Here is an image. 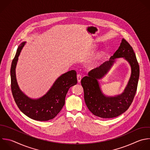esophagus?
I'll list each match as a JSON object with an SVG mask.
<instances>
[{
    "label": "esophagus",
    "mask_w": 150,
    "mask_h": 150,
    "mask_svg": "<svg viewBox=\"0 0 150 150\" xmlns=\"http://www.w3.org/2000/svg\"><path fill=\"white\" fill-rule=\"evenodd\" d=\"M77 81H78L79 83H80V81H81V76L80 74H77Z\"/></svg>",
    "instance_id": "esophagus-1"
}]
</instances>
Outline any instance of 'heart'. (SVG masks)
<instances>
[{
	"label": "heart",
	"mask_w": 150,
	"mask_h": 150,
	"mask_svg": "<svg viewBox=\"0 0 150 150\" xmlns=\"http://www.w3.org/2000/svg\"><path fill=\"white\" fill-rule=\"evenodd\" d=\"M101 54H102L101 53H100V54H97V55H96V57L94 58V59H93L94 62H96V60H97V59H98V58L101 56Z\"/></svg>",
	"instance_id": "heart-1"
}]
</instances>
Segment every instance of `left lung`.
<instances>
[{
	"instance_id": "obj_1",
	"label": "left lung",
	"mask_w": 150,
	"mask_h": 150,
	"mask_svg": "<svg viewBox=\"0 0 150 150\" xmlns=\"http://www.w3.org/2000/svg\"><path fill=\"white\" fill-rule=\"evenodd\" d=\"M123 57L132 69L131 76L124 91L114 97L106 96L102 93L98 80L103 76L110 69L117 58ZM139 76V67L132 47L122 39L117 50L110 60L98 67L88 72L81 80L84 97L88 110L96 116L110 118L116 117L126 111L131 104L136 93Z\"/></svg>"
}]
</instances>
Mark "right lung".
<instances>
[{"instance_id":"right-lung-1","label":"right lung","mask_w":150,"mask_h":150,"mask_svg":"<svg viewBox=\"0 0 150 150\" xmlns=\"http://www.w3.org/2000/svg\"><path fill=\"white\" fill-rule=\"evenodd\" d=\"M26 42L18 47L11 69V89L16 104L20 110L29 118L37 121H48L54 118L65 104V97L71 86L77 83V73L74 70L60 76L47 93L38 99H32L19 88L16 77V67L22 49Z\"/></svg>"}]
</instances>
